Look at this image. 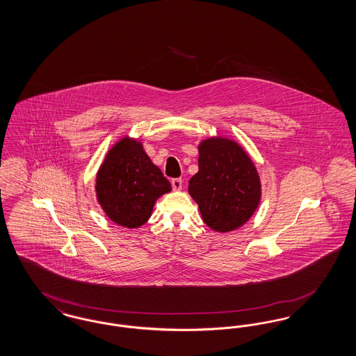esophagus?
Returning <instances> with one entry per match:
<instances>
[{"label": "esophagus", "mask_w": 356, "mask_h": 356, "mask_svg": "<svg viewBox=\"0 0 356 356\" xmlns=\"http://www.w3.org/2000/svg\"><path fill=\"white\" fill-rule=\"evenodd\" d=\"M173 191H180L183 188V180L181 179H172L170 181Z\"/></svg>", "instance_id": "1"}]
</instances>
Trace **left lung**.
<instances>
[{"instance_id": "1", "label": "left lung", "mask_w": 356, "mask_h": 356, "mask_svg": "<svg viewBox=\"0 0 356 356\" xmlns=\"http://www.w3.org/2000/svg\"><path fill=\"white\" fill-rule=\"evenodd\" d=\"M188 192L209 228L229 232L251 219L261 184L254 161L236 141L209 137L199 145V172L189 180Z\"/></svg>"}]
</instances>
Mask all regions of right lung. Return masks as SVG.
Here are the masks:
<instances>
[{
  "mask_svg": "<svg viewBox=\"0 0 356 356\" xmlns=\"http://www.w3.org/2000/svg\"><path fill=\"white\" fill-rule=\"evenodd\" d=\"M170 183L144 151L143 144L121 138L106 153L96 177V196L105 215L127 228H138L151 218L153 205Z\"/></svg>",
  "mask_w": 356,
  "mask_h": 356,
  "instance_id": "1",
  "label": "right lung"
}]
</instances>
